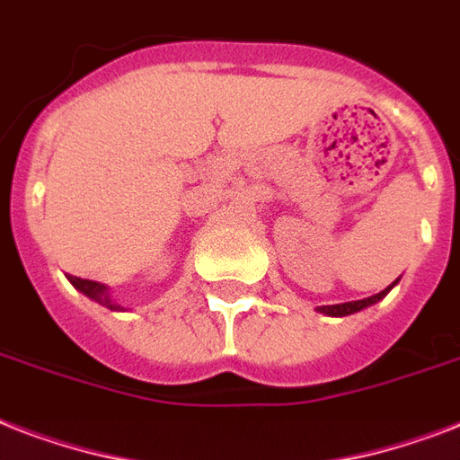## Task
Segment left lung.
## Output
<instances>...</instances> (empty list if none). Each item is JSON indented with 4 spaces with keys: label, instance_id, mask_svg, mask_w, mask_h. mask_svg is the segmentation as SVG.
Returning a JSON list of instances; mask_svg holds the SVG:
<instances>
[{
    "label": "left lung",
    "instance_id": "obj_1",
    "mask_svg": "<svg viewBox=\"0 0 460 460\" xmlns=\"http://www.w3.org/2000/svg\"><path fill=\"white\" fill-rule=\"evenodd\" d=\"M396 287V281H394L392 287H386L385 291H379V294L370 296V298H363V301H349V303H339V305H320L317 307V313H324L329 317H346V314H353V313H360L363 307H370L375 305L377 301H382L392 288Z\"/></svg>",
    "mask_w": 460,
    "mask_h": 460
}]
</instances>
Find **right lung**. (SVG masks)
Listing matches in <instances>:
<instances>
[{
	"label": "right lung",
	"instance_id": "add662e5",
	"mask_svg": "<svg viewBox=\"0 0 460 460\" xmlns=\"http://www.w3.org/2000/svg\"><path fill=\"white\" fill-rule=\"evenodd\" d=\"M68 281L74 284L81 294H85L88 298H93L95 303H100V305L110 307V310H124L121 305H117V303L111 301L110 298V288L104 287V284H100V281H90V279H81V277H68Z\"/></svg>",
	"mask_w": 460,
	"mask_h": 460
}]
</instances>
